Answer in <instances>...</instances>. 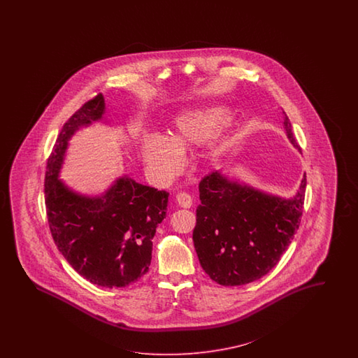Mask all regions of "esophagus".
<instances>
[{"instance_id": "1", "label": "esophagus", "mask_w": 358, "mask_h": 358, "mask_svg": "<svg viewBox=\"0 0 358 358\" xmlns=\"http://www.w3.org/2000/svg\"><path fill=\"white\" fill-rule=\"evenodd\" d=\"M176 201H177L178 206L184 207V208H189V207L193 205L192 196L187 194V193H184V192H181V193L176 195Z\"/></svg>"}]
</instances>
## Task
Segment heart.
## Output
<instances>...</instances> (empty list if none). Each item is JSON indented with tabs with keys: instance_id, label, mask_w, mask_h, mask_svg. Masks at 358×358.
<instances>
[{
	"instance_id": "b5f03b06",
	"label": "heart",
	"mask_w": 358,
	"mask_h": 358,
	"mask_svg": "<svg viewBox=\"0 0 358 358\" xmlns=\"http://www.w3.org/2000/svg\"><path fill=\"white\" fill-rule=\"evenodd\" d=\"M222 106L194 108L181 113L173 123L172 135L148 134L141 141V156L152 176L169 181L184 166V152L192 151L210 141L227 120ZM217 145H211L208 156H217Z\"/></svg>"
}]
</instances>
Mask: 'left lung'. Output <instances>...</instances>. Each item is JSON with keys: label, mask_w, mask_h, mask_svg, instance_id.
<instances>
[{"label": "left lung", "mask_w": 358, "mask_h": 358, "mask_svg": "<svg viewBox=\"0 0 358 358\" xmlns=\"http://www.w3.org/2000/svg\"><path fill=\"white\" fill-rule=\"evenodd\" d=\"M283 126L301 151L285 111ZM304 193L306 174L290 199L231 181L219 171L203 177L193 241L208 277L223 286H240L269 273L299 228Z\"/></svg>", "instance_id": "left-lung-1"}]
</instances>
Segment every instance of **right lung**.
Here are the masks:
<instances>
[{"mask_svg": "<svg viewBox=\"0 0 358 358\" xmlns=\"http://www.w3.org/2000/svg\"><path fill=\"white\" fill-rule=\"evenodd\" d=\"M103 114L105 99L97 94L65 122L47 162L44 198L51 235L65 260L87 281L113 289L148 271L152 238L166 214L169 193L124 176L105 194L87 196L59 180L72 135Z\"/></svg>", "mask_w": 358, "mask_h": 358, "instance_id": "obj_1", "label": "right lung"}]
</instances>
